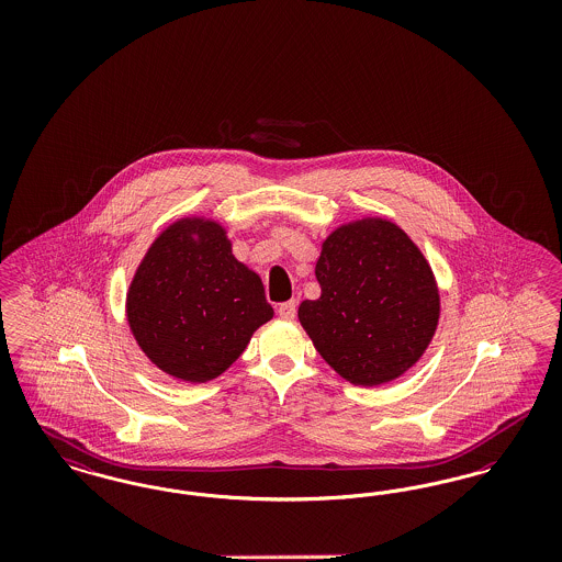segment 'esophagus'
I'll return each instance as SVG.
<instances>
[{"instance_id": "34e87169", "label": "esophagus", "mask_w": 562, "mask_h": 562, "mask_svg": "<svg viewBox=\"0 0 562 562\" xmlns=\"http://www.w3.org/2000/svg\"><path fill=\"white\" fill-rule=\"evenodd\" d=\"M278 314L282 321H294V314H296V301H286L278 307Z\"/></svg>"}]
</instances>
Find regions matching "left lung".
Here are the masks:
<instances>
[{
    "label": "left lung",
    "mask_w": 562,
    "mask_h": 562,
    "mask_svg": "<svg viewBox=\"0 0 562 562\" xmlns=\"http://www.w3.org/2000/svg\"><path fill=\"white\" fill-rule=\"evenodd\" d=\"M316 278L321 296L296 316L335 373L374 387L419 362L440 321V289L401 225L383 216L341 223L322 241Z\"/></svg>",
    "instance_id": "obj_1"
}]
</instances>
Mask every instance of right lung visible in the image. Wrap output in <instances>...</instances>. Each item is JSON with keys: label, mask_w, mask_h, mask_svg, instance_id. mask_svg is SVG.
Returning a JSON list of instances; mask_svg holds the SVG:
<instances>
[{"label": "right lung", "mask_w": 562, "mask_h": 562, "mask_svg": "<svg viewBox=\"0 0 562 562\" xmlns=\"http://www.w3.org/2000/svg\"><path fill=\"white\" fill-rule=\"evenodd\" d=\"M271 318L261 276L234 257L225 225L202 214L161 229L126 293L136 346L186 383L225 373Z\"/></svg>", "instance_id": "add662e5"}]
</instances>
